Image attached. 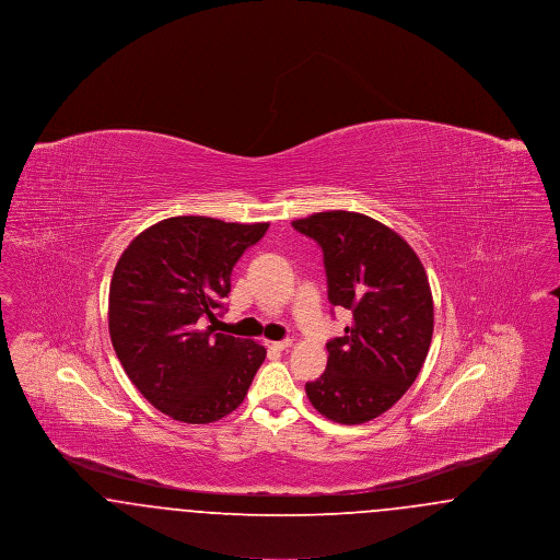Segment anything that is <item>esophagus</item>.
I'll use <instances>...</instances> for the list:
<instances>
[{"label": "esophagus", "instance_id": "obj_1", "mask_svg": "<svg viewBox=\"0 0 560 560\" xmlns=\"http://www.w3.org/2000/svg\"><path fill=\"white\" fill-rule=\"evenodd\" d=\"M292 347V340H281V342H267L268 350H275V352H283L288 348Z\"/></svg>", "mask_w": 560, "mask_h": 560}]
</instances>
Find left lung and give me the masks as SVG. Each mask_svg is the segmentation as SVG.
Wrapping results in <instances>:
<instances>
[{
  "label": "left lung",
  "mask_w": 560,
  "mask_h": 560,
  "mask_svg": "<svg viewBox=\"0 0 560 560\" xmlns=\"http://www.w3.org/2000/svg\"><path fill=\"white\" fill-rule=\"evenodd\" d=\"M292 224L323 249L329 302L352 313L345 336L327 342V368L306 395L327 420L370 422L427 361L434 327L427 270L407 241L370 215L336 210Z\"/></svg>",
  "instance_id": "1"
}]
</instances>
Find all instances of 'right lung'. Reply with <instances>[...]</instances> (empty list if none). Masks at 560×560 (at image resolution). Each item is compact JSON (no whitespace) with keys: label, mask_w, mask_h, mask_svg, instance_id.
I'll use <instances>...</instances> for the list:
<instances>
[{"label":"right lung","mask_w":560,"mask_h":560,"mask_svg":"<svg viewBox=\"0 0 560 560\" xmlns=\"http://www.w3.org/2000/svg\"><path fill=\"white\" fill-rule=\"evenodd\" d=\"M268 222L176 215L126 247L108 290V334L140 395L185 424L233 413L267 357L254 340L215 334L243 252Z\"/></svg>","instance_id":"right-lung-1"}]
</instances>
